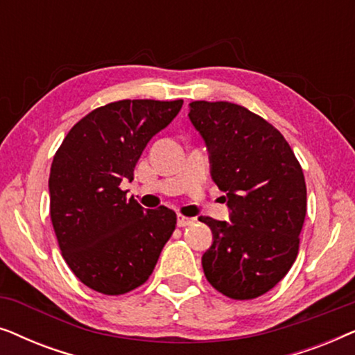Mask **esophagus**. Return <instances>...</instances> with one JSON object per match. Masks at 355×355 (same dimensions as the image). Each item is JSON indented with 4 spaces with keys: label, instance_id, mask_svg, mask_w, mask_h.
Returning a JSON list of instances; mask_svg holds the SVG:
<instances>
[{
    "label": "esophagus",
    "instance_id": "34e87169",
    "mask_svg": "<svg viewBox=\"0 0 355 355\" xmlns=\"http://www.w3.org/2000/svg\"><path fill=\"white\" fill-rule=\"evenodd\" d=\"M193 223H196V218H187V216H182V215L178 216V226L179 227H186L189 225H193Z\"/></svg>",
    "mask_w": 355,
    "mask_h": 355
}]
</instances>
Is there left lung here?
I'll return each mask as SVG.
<instances>
[{
	"label": "left lung",
	"mask_w": 355,
	"mask_h": 355,
	"mask_svg": "<svg viewBox=\"0 0 355 355\" xmlns=\"http://www.w3.org/2000/svg\"><path fill=\"white\" fill-rule=\"evenodd\" d=\"M189 106V119L210 153L211 179L231 210V221L198 218L213 232L203 273L227 297L255 299L273 289L297 257L307 213L302 168L283 134L244 106Z\"/></svg>",
	"instance_id": "8db88e82"
}]
</instances>
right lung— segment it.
I'll return each mask as SVG.
<instances>
[{
  "label": "right lung",
  "mask_w": 355,
  "mask_h": 355,
  "mask_svg": "<svg viewBox=\"0 0 355 355\" xmlns=\"http://www.w3.org/2000/svg\"><path fill=\"white\" fill-rule=\"evenodd\" d=\"M182 103L100 106L67 132L53 158L48 189L58 244L72 273L96 293L119 295L142 286L176 227L173 210H144L119 184L132 181L144 148Z\"/></svg>",
  "instance_id": "1"
}]
</instances>
